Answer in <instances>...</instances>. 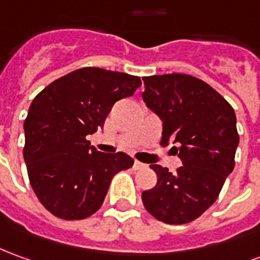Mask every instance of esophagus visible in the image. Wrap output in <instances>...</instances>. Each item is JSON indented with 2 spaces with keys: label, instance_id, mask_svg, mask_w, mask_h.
Instances as JSON below:
<instances>
[{
  "label": "esophagus",
  "instance_id": "esophagus-1",
  "mask_svg": "<svg viewBox=\"0 0 260 260\" xmlns=\"http://www.w3.org/2000/svg\"><path fill=\"white\" fill-rule=\"evenodd\" d=\"M143 168H146V165H143L142 161H139V160L134 161V169H135V170H139V169H143Z\"/></svg>",
  "mask_w": 260,
  "mask_h": 260
}]
</instances>
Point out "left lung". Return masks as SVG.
Wrapping results in <instances>:
<instances>
[{"instance_id":"8db88e82","label":"left lung","mask_w":260,"mask_h":260,"mask_svg":"<svg viewBox=\"0 0 260 260\" xmlns=\"http://www.w3.org/2000/svg\"><path fill=\"white\" fill-rule=\"evenodd\" d=\"M142 80L143 101L163 122L160 145L177 143L172 149L183 161L176 173L150 165L157 183L142 193L143 206L161 222L187 224L215 203L234 170L237 117L231 104L197 77L172 73Z\"/></svg>"}]
</instances>
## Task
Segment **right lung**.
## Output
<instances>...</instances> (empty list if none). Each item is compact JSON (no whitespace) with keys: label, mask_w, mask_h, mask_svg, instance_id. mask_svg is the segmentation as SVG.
I'll return each mask as SVG.
<instances>
[{"label":"right lung","mask_w":260,"mask_h":260,"mask_svg":"<svg viewBox=\"0 0 260 260\" xmlns=\"http://www.w3.org/2000/svg\"><path fill=\"white\" fill-rule=\"evenodd\" d=\"M138 76L83 67L36 95L23 122V159L42 206L61 219H84L100 210L112 177L132 157L103 153L87 135L103 128L118 100L141 87Z\"/></svg>","instance_id":"obj_1"}]
</instances>
